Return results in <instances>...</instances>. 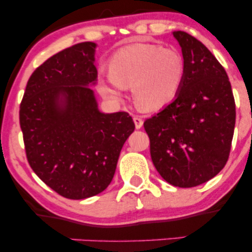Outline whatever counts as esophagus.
Here are the masks:
<instances>
[{
  "instance_id": "1",
  "label": "esophagus",
  "mask_w": 252,
  "mask_h": 252,
  "mask_svg": "<svg viewBox=\"0 0 252 252\" xmlns=\"http://www.w3.org/2000/svg\"><path fill=\"white\" fill-rule=\"evenodd\" d=\"M132 120H134L136 129H141V128H142V126H143V120H142V118H141L140 116H134V118H132Z\"/></svg>"
}]
</instances>
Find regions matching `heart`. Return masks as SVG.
<instances>
[{
	"instance_id": "heart-1",
	"label": "heart",
	"mask_w": 252,
	"mask_h": 252,
	"mask_svg": "<svg viewBox=\"0 0 252 252\" xmlns=\"http://www.w3.org/2000/svg\"><path fill=\"white\" fill-rule=\"evenodd\" d=\"M99 77L100 94L122 102L131 86L141 108L158 111L178 97L185 79V59L178 50L155 43H134L118 50Z\"/></svg>"
}]
</instances>
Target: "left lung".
Returning <instances> with one entry per match:
<instances>
[{"label": "left lung", "instance_id": "1", "mask_svg": "<svg viewBox=\"0 0 252 252\" xmlns=\"http://www.w3.org/2000/svg\"><path fill=\"white\" fill-rule=\"evenodd\" d=\"M185 59L178 97L144 122L150 156L168 184L182 189L211 180L227 162L236 105L224 67L204 43L173 32Z\"/></svg>", "mask_w": 252, "mask_h": 252}]
</instances>
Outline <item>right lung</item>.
I'll use <instances>...</instances> for the list:
<instances>
[{
  "mask_svg": "<svg viewBox=\"0 0 252 252\" xmlns=\"http://www.w3.org/2000/svg\"><path fill=\"white\" fill-rule=\"evenodd\" d=\"M97 43L80 42L32 73L20 105L28 162L67 199H86L109 186L124 142L135 130L128 112L98 108Z\"/></svg>",
  "mask_w": 252,
  "mask_h": 252,
  "instance_id": "obj_1",
  "label": "right lung"
}]
</instances>
